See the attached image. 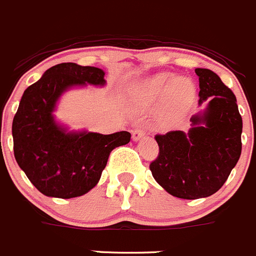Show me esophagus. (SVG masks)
Wrapping results in <instances>:
<instances>
[{
	"mask_svg": "<svg viewBox=\"0 0 256 256\" xmlns=\"http://www.w3.org/2000/svg\"><path fill=\"white\" fill-rule=\"evenodd\" d=\"M144 135H146V131H144V128H135V130L132 131V140H135V142L140 140Z\"/></svg>",
	"mask_w": 256,
	"mask_h": 256,
	"instance_id": "esophagus-1",
	"label": "esophagus"
}]
</instances>
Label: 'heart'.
Listing matches in <instances>:
<instances>
[{"instance_id":"obj_1","label":"heart","mask_w":256,"mask_h":256,"mask_svg":"<svg viewBox=\"0 0 256 256\" xmlns=\"http://www.w3.org/2000/svg\"><path fill=\"white\" fill-rule=\"evenodd\" d=\"M165 95H168V103L164 120L168 122L175 121L194 99V84L186 77L175 78L171 73H161L144 81L134 91L136 102L144 106H150Z\"/></svg>"}]
</instances>
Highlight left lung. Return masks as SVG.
Wrapping results in <instances>:
<instances>
[{"instance_id": "obj_1", "label": "left lung", "mask_w": 256, "mask_h": 256, "mask_svg": "<svg viewBox=\"0 0 256 256\" xmlns=\"http://www.w3.org/2000/svg\"><path fill=\"white\" fill-rule=\"evenodd\" d=\"M204 112L192 116L188 132L176 130L156 135L160 152L150 165L156 182L178 198L208 197L220 190L238 162L242 117L237 99L220 77L210 70L196 68Z\"/></svg>"}]
</instances>
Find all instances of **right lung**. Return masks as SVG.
Returning a JSON list of instances; mask_svg holds the SVG:
<instances>
[{"mask_svg": "<svg viewBox=\"0 0 256 256\" xmlns=\"http://www.w3.org/2000/svg\"><path fill=\"white\" fill-rule=\"evenodd\" d=\"M104 74L96 66L56 64L24 91L12 121L14 156L42 194L73 198L88 193L100 179L110 152L130 142L128 131H68L55 121L52 112L63 92L74 86H104Z\"/></svg>", "mask_w": 256, "mask_h": 256, "instance_id": "add662e5", "label": "right lung"}]
</instances>
